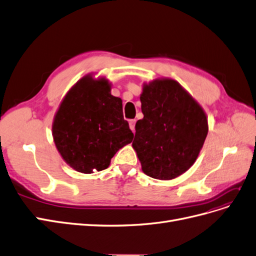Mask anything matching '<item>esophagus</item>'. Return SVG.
Returning <instances> with one entry per match:
<instances>
[{"mask_svg": "<svg viewBox=\"0 0 256 256\" xmlns=\"http://www.w3.org/2000/svg\"><path fill=\"white\" fill-rule=\"evenodd\" d=\"M134 126H136V120H129V127H130V129L132 130V131H134Z\"/></svg>", "mask_w": 256, "mask_h": 256, "instance_id": "34e87169", "label": "esophagus"}]
</instances>
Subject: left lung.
Segmentation results:
<instances>
[{
	"label": "left lung",
	"mask_w": 256,
	"mask_h": 256,
	"mask_svg": "<svg viewBox=\"0 0 256 256\" xmlns=\"http://www.w3.org/2000/svg\"><path fill=\"white\" fill-rule=\"evenodd\" d=\"M144 118L136 124L132 147L142 171L161 180L176 178L193 166L208 132L204 110L182 85L157 79L143 85Z\"/></svg>",
	"instance_id": "8db88e82"
}]
</instances>
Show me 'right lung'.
Wrapping results in <instances>:
<instances>
[{"label":"right lung","mask_w":256,"mask_h":256,"mask_svg":"<svg viewBox=\"0 0 256 256\" xmlns=\"http://www.w3.org/2000/svg\"><path fill=\"white\" fill-rule=\"evenodd\" d=\"M52 136L66 164L84 174L106 168L116 152L134 138L122 99L111 95L106 78L95 80L90 74L76 82L60 102Z\"/></svg>","instance_id":"obj_1"}]
</instances>
